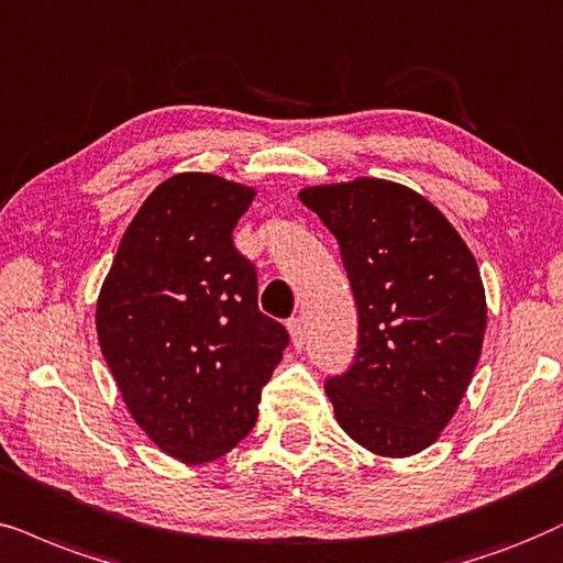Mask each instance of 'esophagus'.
I'll list each match as a JSON object with an SVG mask.
<instances>
[{"label": "esophagus", "instance_id": "1", "mask_svg": "<svg viewBox=\"0 0 563 563\" xmlns=\"http://www.w3.org/2000/svg\"><path fill=\"white\" fill-rule=\"evenodd\" d=\"M288 330H290V340H294V345H296V347H301V345H303V338H306V330H303L301 317L290 319V322H288Z\"/></svg>", "mask_w": 563, "mask_h": 563}]
</instances>
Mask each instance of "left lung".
Wrapping results in <instances>:
<instances>
[{"label":"left lung","instance_id":"obj_1","mask_svg":"<svg viewBox=\"0 0 563 563\" xmlns=\"http://www.w3.org/2000/svg\"><path fill=\"white\" fill-rule=\"evenodd\" d=\"M334 233L358 309V353L327 382L340 429L379 457L441 437L471 387L488 306L473 252L437 205L358 176L298 191Z\"/></svg>","mask_w":563,"mask_h":563}]
</instances>
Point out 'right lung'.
Instances as JSON below:
<instances>
[{
    "instance_id": "right-lung-1",
    "label": "right lung",
    "mask_w": 563,
    "mask_h": 563,
    "mask_svg": "<svg viewBox=\"0 0 563 563\" xmlns=\"http://www.w3.org/2000/svg\"><path fill=\"white\" fill-rule=\"evenodd\" d=\"M257 189L184 170L132 218L96 301L98 345L132 421L184 465L231 452L288 345L257 309L233 229Z\"/></svg>"
}]
</instances>
